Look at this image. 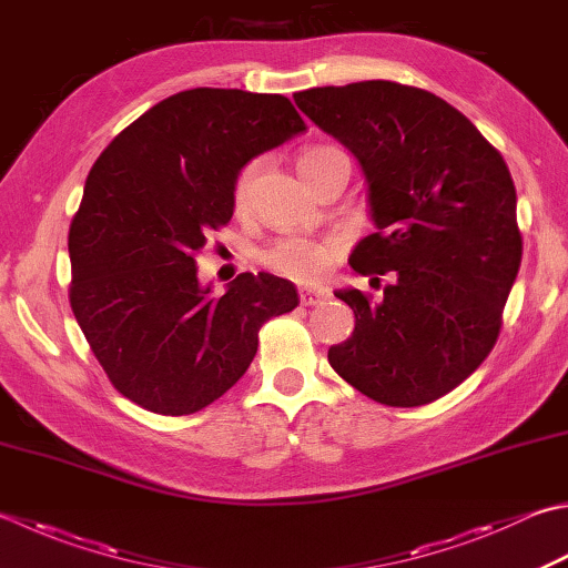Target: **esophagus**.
<instances>
[{
    "label": "esophagus",
    "mask_w": 568,
    "mask_h": 568,
    "mask_svg": "<svg viewBox=\"0 0 568 568\" xmlns=\"http://www.w3.org/2000/svg\"><path fill=\"white\" fill-rule=\"evenodd\" d=\"M327 297V293L322 291V287H300V303H303L305 307H313L317 303H322V300Z\"/></svg>",
    "instance_id": "esophagus-1"
}]
</instances>
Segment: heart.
Wrapping results in <instances>:
<instances>
[{
	"label": "heart",
	"instance_id": "b5f03b06",
	"mask_svg": "<svg viewBox=\"0 0 568 568\" xmlns=\"http://www.w3.org/2000/svg\"><path fill=\"white\" fill-rule=\"evenodd\" d=\"M325 150H332V148L305 150L303 154H300V160L313 158V154H320ZM253 174H255V164H248L246 170L239 174L236 186H233V202H236L239 209L246 204ZM263 261L268 263L273 271L283 273V275H291V277H295V281L315 283L327 273L329 263L335 261V243L315 241V239H300V236H285L281 241H275L273 246L263 253Z\"/></svg>",
	"mask_w": 568,
	"mask_h": 568
}]
</instances>
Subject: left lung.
<instances>
[{
  "instance_id": "obj_1",
  "label": "left lung",
  "mask_w": 568,
  "mask_h": 568,
  "mask_svg": "<svg viewBox=\"0 0 568 568\" xmlns=\"http://www.w3.org/2000/svg\"><path fill=\"white\" fill-rule=\"evenodd\" d=\"M295 103L359 160L376 233L349 265L379 285L344 287L354 332L329 347L344 382L386 406L446 396L493 352L521 263L507 164L446 100L394 81L310 88Z\"/></svg>"
}]
</instances>
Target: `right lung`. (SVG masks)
<instances>
[{
  "instance_id": "1",
  "label": "right lung",
  "mask_w": 568,
  "mask_h": 568,
  "mask_svg": "<svg viewBox=\"0 0 568 568\" xmlns=\"http://www.w3.org/2000/svg\"><path fill=\"white\" fill-rule=\"evenodd\" d=\"M285 95L192 88L108 144L69 231L71 310L110 384L160 416H189L251 366L258 329L297 307L295 285L241 273L224 295L196 253L233 216L253 158L305 132Z\"/></svg>"
}]
</instances>
